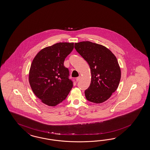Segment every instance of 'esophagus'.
<instances>
[{"label": "esophagus", "mask_w": 150, "mask_h": 150, "mask_svg": "<svg viewBox=\"0 0 150 150\" xmlns=\"http://www.w3.org/2000/svg\"><path fill=\"white\" fill-rule=\"evenodd\" d=\"M81 80V76L77 77L76 78V81L77 82H78V81H79Z\"/></svg>", "instance_id": "34e87169"}]
</instances>
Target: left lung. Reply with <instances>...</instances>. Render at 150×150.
Returning a JSON list of instances; mask_svg holds the SVG:
<instances>
[{
    "label": "left lung",
    "instance_id": "left-lung-1",
    "mask_svg": "<svg viewBox=\"0 0 150 150\" xmlns=\"http://www.w3.org/2000/svg\"><path fill=\"white\" fill-rule=\"evenodd\" d=\"M74 47L91 68V82L84 91L86 99L96 103L105 102L117 90L120 81L116 57L105 47L89 41L75 43Z\"/></svg>",
    "mask_w": 150,
    "mask_h": 150
}]
</instances>
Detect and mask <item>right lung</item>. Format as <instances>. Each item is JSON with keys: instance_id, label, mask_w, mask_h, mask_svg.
I'll list each match as a JSON object with an SVG mask.
<instances>
[{"instance_id": "1", "label": "right lung", "mask_w": 150, "mask_h": 150, "mask_svg": "<svg viewBox=\"0 0 150 150\" xmlns=\"http://www.w3.org/2000/svg\"><path fill=\"white\" fill-rule=\"evenodd\" d=\"M73 49V43H58L41 50L33 59L30 84L37 97L48 106H56L66 100L73 86L69 69L64 66Z\"/></svg>"}]
</instances>
